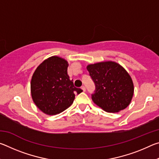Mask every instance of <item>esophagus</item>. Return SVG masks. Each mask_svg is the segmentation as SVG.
<instances>
[{"label": "esophagus", "mask_w": 159, "mask_h": 159, "mask_svg": "<svg viewBox=\"0 0 159 159\" xmlns=\"http://www.w3.org/2000/svg\"><path fill=\"white\" fill-rule=\"evenodd\" d=\"M81 89L83 90V92H85V86H82V87H81Z\"/></svg>", "instance_id": "obj_1"}]
</instances>
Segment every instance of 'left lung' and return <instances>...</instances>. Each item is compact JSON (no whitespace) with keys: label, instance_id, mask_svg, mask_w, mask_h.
<instances>
[{"label":"left lung","instance_id":"obj_1","mask_svg":"<svg viewBox=\"0 0 159 159\" xmlns=\"http://www.w3.org/2000/svg\"><path fill=\"white\" fill-rule=\"evenodd\" d=\"M87 70L95 83L94 103L107 112L116 113L130 104L134 93L132 78L123 67L114 61L90 64Z\"/></svg>","mask_w":159,"mask_h":159}]
</instances>
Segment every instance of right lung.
I'll list each match as a JSON object with an SVG mask.
<instances>
[{
	"label": "right lung",
	"instance_id": "obj_1",
	"mask_svg": "<svg viewBox=\"0 0 159 159\" xmlns=\"http://www.w3.org/2000/svg\"><path fill=\"white\" fill-rule=\"evenodd\" d=\"M68 61L52 56L37 66L31 80V94L34 104L47 115H56L73 104L75 94L82 90L74 85L67 74Z\"/></svg>",
	"mask_w": 159,
	"mask_h": 159
}]
</instances>
